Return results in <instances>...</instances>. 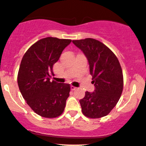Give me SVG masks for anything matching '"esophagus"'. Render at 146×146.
<instances>
[{"instance_id": "34e87169", "label": "esophagus", "mask_w": 146, "mask_h": 146, "mask_svg": "<svg viewBox=\"0 0 146 146\" xmlns=\"http://www.w3.org/2000/svg\"><path fill=\"white\" fill-rule=\"evenodd\" d=\"M76 87L72 86H71V90H72V91H74V90H76Z\"/></svg>"}]
</instances>
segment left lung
<instances>
[{
  "label": "left lung",
  "mask_w": 146,
  "mask_h": 146,
  "mask_svg": "<svg viewBox=\"0 0 146 146\" xmlns=\"http://www.w3.org/2000/svg\"><path fill=\"white\" fill-rule=\"evenodd\" d=\"M89 64L94 92L86 91L79 100L82 113L91 119L108 115L121 97L124 86L122 70L117 58L110 49L94 38L74 40Z\"/></svg>",
  "instance_id": "1"
}]
</instances>
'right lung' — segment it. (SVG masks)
I'll list each match as a JSON object with an SVG mask.
<instances>
[{"instance_id":"1","label":"right lung","mask_w":146,"mask_h":146,"mask_svg":"<svg viewBox=\"0 0 146 146\" xmlns=\"http://www.w3.org/2000/svg\"><path fill=\"white\" fill-rule=\"evenodd\" d=\"M70 39L46 37L36 42L22 58L17 75L19 91L37 115L55 118L64 111L70 85L50 81L52 67Z\"/></svg>"}]
</instances>
